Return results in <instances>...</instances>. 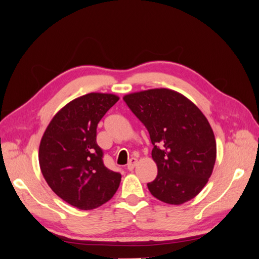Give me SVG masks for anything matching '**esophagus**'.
<instances>
[{"instance_id":"34e87169","label":"esophagus","mask_w":259,"mask_h":259,"mask_svg":"<svg viewBox=\"0 0 259 259\" xmlns=\"http://www.w3.org/2000/svg\"><path fill=\"white\" fill-rule=\"evenodd\" d=\"M137 159H135V158H132L131 160H130V162H128V164H127V169L128 170H133L135 168V166H136V164H137Z\"/></svg>"}]
</instances>
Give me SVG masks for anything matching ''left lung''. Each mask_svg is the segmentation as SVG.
Returning a JSON list of instances; mask_svg holds the SVG:
<instances>
[{"mask_svg": "<svg viewBox=\"0 0 259 259\" xmlns=\"http://www.w3.org/2000/svg\"><path fill=\"white\" fill-rule=\"evenodd\" d=\"M150 135L158 175L147 184L154 198L179 205L207 184L216 161L213 130L200 109L167 89L132 93L123 97Z\"/></svg>", "mask_w": 259, "mask_h": 259, "instance_id": "1", "label": "left lung"}]
</instances>
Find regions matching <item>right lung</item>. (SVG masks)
<instances>
[{
    "label": "right lung",
    "mask_w": 259,
    "mask_h": 259,
    "mask_svg": "<svg viewBox=\"0 0 259 259\" xmlns=\"http://www.w3.org/2000/svg\"><path fill=\"white\" fill-rule=\"evenodd\" d=\"M119 97L90 93L70 101L55 114L38 149V163L51 189L70 205L93 209L110 200L121 174L105 166L96 143L99 121Z\"/></svg>",
    "instance_id": "right-lung-1"
}]
</instances>
